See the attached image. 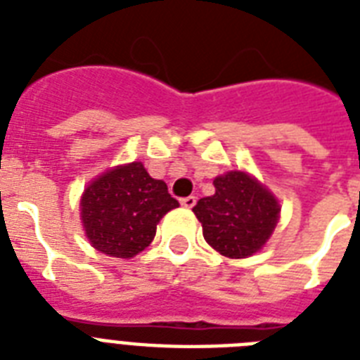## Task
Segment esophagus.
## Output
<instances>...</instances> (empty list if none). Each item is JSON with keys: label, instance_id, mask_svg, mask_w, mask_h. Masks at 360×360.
I'll list each match as a JSON object with an SVG mask.
<instances>
[{"label": "esophagus", "instance_id": "esophagus-1", "mask_svg": "<svg viewBox=\"0 0 360 360\" xmlns=\"http://www.w3.org/2000/svg\"><path fill=\"white\" fill-rule=\"evenodd\" d=\"M181 205H183V207H186V209L194 207V205H196V196L183 198V200H181Z\"/></svg>", "mask_w": 360, "mask_h": 360}]
</instances>
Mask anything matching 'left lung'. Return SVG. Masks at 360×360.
Returning a JSON list of instances; mask_svg holds the SVG:
<instances>
[{
  "label": "left lung",
  "instance_id": "8db88e82",
  "mask_svg": "<svg viewBox=\"0 0 360 360\" xmlns=\"http://www.w3.org/2000/svg\"><path fill=\"white\" fill-rule=\"evenodd\" d=\"M214 194L194 205L203 237L226 257H248L262 250L280 219L278 200L246 172L214 177Z\"/></svg>",
  "mask_w": 360,
  "mask_h": 360
}]
</instances>
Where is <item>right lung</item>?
I'll return each mask as SVG.
<instances>
[{"instance_id":"obj_1","label":"right lung","mask_w":360,"mask_h":360,"mask_svg":"<svg viewBox=\"0 0 360 360\" xmlns=\"http://www.w3.org/2000/svg\"><path fill=\"white\" fill-rule=\"evenodd\" d=\"M179 207L168 186L153 179L141 162L104 172L82 194L80 217L86 236L98 252L134 257L151 245L164 214Z\"/></svg>"}]
</instances>
